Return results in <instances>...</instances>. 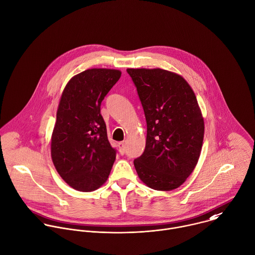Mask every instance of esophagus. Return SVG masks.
Instances as JSON below:
<instances>
[{
    "label": "esophagus",
    "mask_w": 255,
    "mask_h": 255,
    "mask_svg": "<svg viewBox=\"0 0 255 255\" xmlns=\"http://www.w3.org/2000/svg\"><path fill=\"white\" fill-rule=\"evenodd\" d=\"M119 148H120L121 154H125V152H126V145H125V142H120V143H119Z\"/></svg>",
    "instance_id": "obj_1"
}]
</instances>
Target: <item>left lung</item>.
<instances>
[{"instance_id":"left-lung-1","label":"left lung","mask_w":255,"mask_h":255,"mask_svg":"<svg viewBox=\"0 0 255 255\" xmlns=\"http://www.w3.org/2000/svg\"><path fill=\"white\" fill-rule=\"evenodd\" d=\"M146 120L143 153L133 164L140 180L155 190L179 187L198 161L204 121L188 83L162 69H128Z\"/></svg>"}]
</instances>
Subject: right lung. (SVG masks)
<instances>
[{"instance_id": "add662e5", "label": "right lung", "mask_w": 255, "mask_h": 255, "mask_svg": "<svg viewBox=\"0 0 255 255\" xmlns=\"http://www.w3.org/2000/svg\"><path fill=\"white\" fill-rule=\"evenodd\" d=\"M114 69H89L66 85L57 111L51 154L61 177L74 189L93 191L108 179L116 159L101 104L120 80Z\"/></svg>"}]
</instances>
